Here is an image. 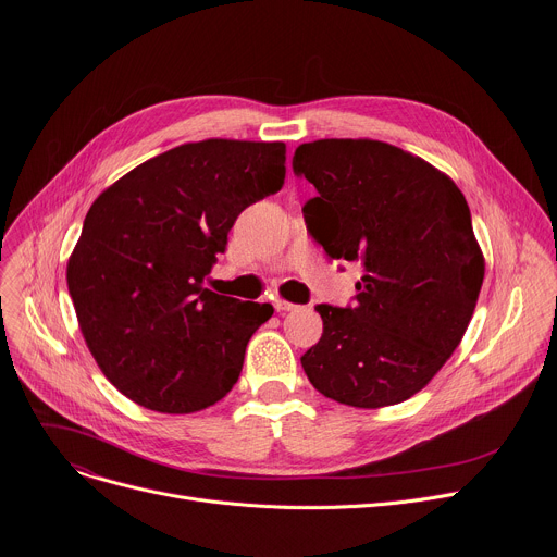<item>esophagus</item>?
<instances>
[{
    "instance_id": "esophagus-1",
    "label": "esophagus",
    "mask_w": 557,
    "mask_h": 557,
    "mask_svg": "<svg viewBox=\"0 0 557 557\" xmlns=\"http://www.w3.org/2000/svg\"><path fill=\"white\" fill-rule=\"evenodd\" d=\"M273 307H275L277 313H286V311H296L298 309V305H290V302H284V300H275Z\"/></svg>"
}]
</instances>
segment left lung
Instances as JSON below:
<instances>
[{
	"label": "left lung",
	"mask_w": 557,
	"mask_h": 557,
	"mask_svg": "<svg viewBox=\"0 0 557 557\" xmlns=\"http://www.w3.org/2000/svg\"><path fill=\"white\" fill-rule=\"evenodd\" d=\"M315 187L302 208L330 259L361 261L355 302L315 305L302 355L318 393L379 408L422 391L470 325L485 275L472 214L445 173L376 139H315L294 153Z\"/></svg>",
	"instance_id": "obj_1"
}]
</instances>
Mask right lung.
Segmentation results:
<instances>
[{
    "label": "right lung",
    "instance_id": "1",
    "mask_svg": "<svg viewBox=\"0 0 557 557\" xmlns=\"http://www.w3.org/2000/svg\"><path fill=\"white\" fill-rule=\"evenodd\" d=\"M284 162V141L183 144L92 202L67 288L101 372L135 404L183 416L237 384L273 307L219 296L205 280L237 216L282 189Z\"/></svg>",
    "mask_w": 557,
    "mask_h": 557
}]
</instances>
